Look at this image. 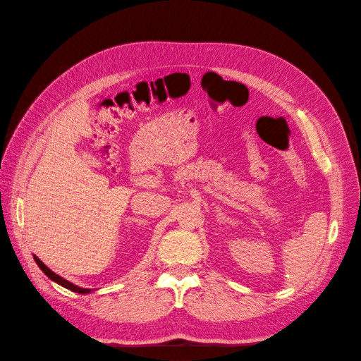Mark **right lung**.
Instances as JSON below:
<instances>
[{
	"label": "right lung",
	"mask_w": 361,
	"mask_h": 361,
	"mask_svg": "<svg viewBox=\"0 0 361 361\" xmlns=\"http://www.w3.org/2000/svg\"><path fill=\"white\" fill-rule=\"evenodd\" d=\"M34 260L37 262V265L40 267V270H42L46 276H48V278H49L51 281L59 283V286H62V287H65V288H68V290H71V291H75V293H80V295H88V293H93V291H96V288H83V287L75 286V283H73V282H70V281H66L65 278H62V276H59L57 273H54V271L51 270V268L46 267L37 256H34Z\"/></svg>",
	"instance_id": "1"
}]
</instances>
